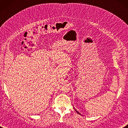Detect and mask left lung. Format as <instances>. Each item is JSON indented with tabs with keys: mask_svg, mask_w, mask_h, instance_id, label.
Segmentation results:
<instances>
[{
	"mask_svg": "<svg viewBox=\"0 0 128 128\" xmlns=\"http://www.w3.org/2000/svg\"><path fill=\"white\" fill-rule=\"evenodd\" d=\"M76 110V112H77V113H78V114H80V113H78V111H77V110Z\"/></svg>",
	"mask_w": 128,
	"mask_h": 128,
	"instance_id": "left-lung-1",
	"label": "left lung"
}]
</instances>
